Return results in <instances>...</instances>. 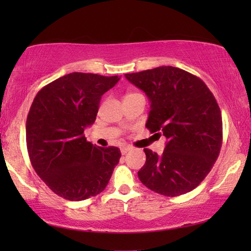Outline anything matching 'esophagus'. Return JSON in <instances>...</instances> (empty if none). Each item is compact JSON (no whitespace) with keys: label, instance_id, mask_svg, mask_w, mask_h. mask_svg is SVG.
<instances>
[{"label":"esophagus","instance_id":"esophagus-1","mask_svg":"<svg viewBox=\"0 0 251 251\" xmlns=\"http://www.w3.org/2000/svg\"><path fill=\"white\" fill-rule=\"evenodd\" d=\"M130 150H131L130 146H123V147H121V152H122L123 155H125V154H127V152H128Z\"/></svg>","mask_w":251,"mask_h":251}]
</instances>
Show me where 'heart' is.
<instances>
[{
	"label": "heart",
	"instance_id": "heart-1",
	"mask_svg": "<svg viewBox=\"0 0 251 251\" xmlns=\"http://www.w3.org/2000/svg\"><path fill=\"white\" fill-rule=\"evenodd\" d=\"M130 95H135V94H127L126 96H130ZM126 96H125V97H126Z\"/></svg>",
	"mask_w": 251,
	"mask_h": 251
}]
</instances>
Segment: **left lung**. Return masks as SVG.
Returning <instances> with one entry per match:
<instances>
[{
	"label": "left lung",
	"mask_w": 251,
	"mask_h": 251,
	"mask_svg": "<svg viewBox=\"0 0 251 251\" xmlns=\"http://www.w3.org/2000/svg\"><path fill=\"white\" fill-rule=\"evenodd\" d=\"M151 100L146 127L165 136L160 156L145 148L138 178L152 192L184 195L201 184L218 158L223 144L222 112L202 80L184 70L159 66L125 74Z\"/></svg>",
	"instance_id": "1"
}]
</instances>
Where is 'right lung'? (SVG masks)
<instances>
[{
	"mask_svg": "<svg viewBox=\"0 0 251 251\" xmlns=\"http://www.w3.org/2000/svg\"><path fill=\"white\" fill-rule=\"evenodd\" d=\"M118 76L71 73L42 88L26 120L29 160L49 188L79 201L103 192L121 158L120 148L97 147L84 129L96 120L101 95Z\"/></svg>",
	"mask_w": 251,
	"mask_h": 251,
	"instance_id": "obj_1",
	"label": "right lung"
}]
</instances>
